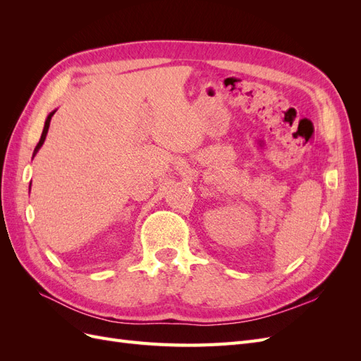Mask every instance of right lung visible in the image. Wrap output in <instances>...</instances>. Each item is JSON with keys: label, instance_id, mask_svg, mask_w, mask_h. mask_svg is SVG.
Wrapping results in <instances>:
<instances>
[{"label": "right lung", "instance_id": "right-lung-1", "mask_svg": "<svg viewBox=\"0 0 361 361\" xmlns=\"http://www.w3.org/2000/svg\"><path fill=\"white\" fill-rule=\"evenodd\" d=\"M54 113H56V111H52V113L48 116V118H47V122H45V128H43L42 137H40V140H39V143H37V146H36V149H35V154H32V157L36 155V152L40 149V146L43 145V141H45V138H47V134H48V128H49V122H51V117L54 116Z\"/></svg>", "mask_w": 361, "mask_h": 361}]
</instances>
